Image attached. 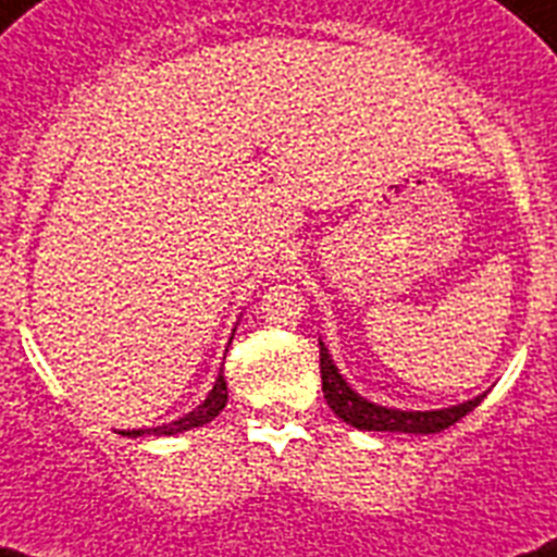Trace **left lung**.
Returning a JSON list of instances; mask_svg holds the SVG:
<instances>
[{
	"label": "left lung",
	"instance_id": "8db88e82",
	"mask_svg": "<svg viewBox=\"0 0 557 557\" xmlns=\"http://www.w3.org/2000/svg\"><path fill=\"white\" fill-rule=\"evenodd\" d=\"M321 381H323V396L326 405L335 410L338 419L347 424L358 428V431H393V433H440L459 422L462 416L474 410L483 396L468 398L462 405L440 407V410H398V407H384L375 405L370 398L349 387L347 379L341 375V370L332 361L330 349L321 341Z\"/></svg>",
	"mask_w": 557,
	"mask_h": 557
}]
</instances>
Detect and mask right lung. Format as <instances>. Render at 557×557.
<instances>
[{
    "instance_id": "1",
    "label": "right lung",
    "mask_w": 557,
    "mask_h": 557,
    "mask_svg": "<svg viewBox=\"0 0 557 557\" xmlns=\"http://www.w3.org/2000/svg\"><path fill=\"white\" fill-rule=\"evenodd\" d=\"M225 405H227V384H225V375L219 372L216 381H213V389L208 393V398H205L199 407H193L190 413H185L182 419H176V422L161 424V428L124 431V436H176V433L193 431V428H201V424H208L210 419H216Z\"/></svg>"
}]
</instances>
